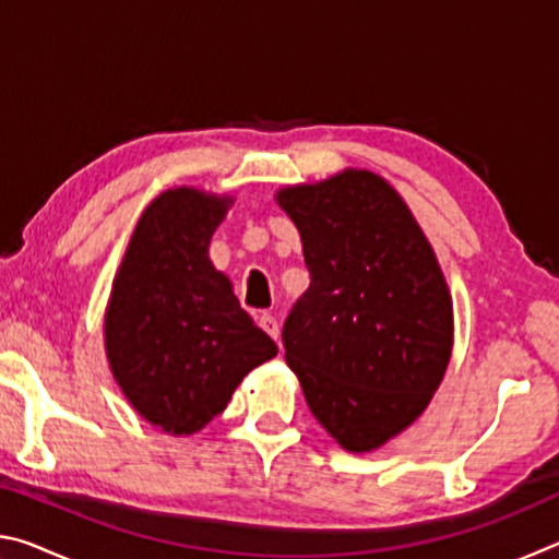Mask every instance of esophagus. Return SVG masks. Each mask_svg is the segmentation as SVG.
I'll return each instance as SVG.
<instances>
[{"label":"esophagus","mask_w":559,"mask_h":559,"mask_svg":"<svg viewBox=\"0 0 559 559\" xmlns=\"http://www.w3.org/2000/svg\"><path fill=\"white\" fill-rule=\"evenodd\" d=\"M257 320H259V325H261L263 333H269L273 340H278L281 328H278V320L276 318H273L271 313H261Z\"/></svg>","instance_id":"1"}]
</instances>
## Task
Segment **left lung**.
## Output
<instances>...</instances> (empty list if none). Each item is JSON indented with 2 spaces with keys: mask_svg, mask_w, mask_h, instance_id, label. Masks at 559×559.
Wrapping results in <instances>:
<instances>
[{
  "mask_svg": "<svg viewBox=\"0 0 559 559\" xmlns=\"http://www.w3.org/2000/svg\"><path fill=\"white\" fill-rule=\"evenodd\" d=\"M276 202L310 271L283 325L286 362L340 447L380 449L419 419L447 374L453 300L437 253L370 169L281 187Z\"/></svg>",
  "mask_w": 559,
  "mask_h": 559,
  "instance_id": "obj_1",
  "label": "left lung"
}]
</instances>
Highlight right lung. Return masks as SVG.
I'll return each mask as SVG.
<instances>
[{
    "label": "right lung",
    "instance_id": "1",
    "mask_svg": "<svg viewBox=\"0 0 559 559\" xmlns=\"http://www.w3.org/2000/svg\"><path fill=\"white\" fill-rule=\"evenodd\" d=\"M231 194L173 187L145 206L103 316L108 367L132 409L173 437L219 416L253 367L278 355L239 306L210 243Z\"/></svg>",
    "mask_w": 559,
    "mask_h": 559
}]
</instances>
